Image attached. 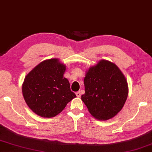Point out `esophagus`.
I'll return each instance as SVG.
<instances>
[{
    "mask_svg": "<svg viewBox=\"0 0 152 152\" xmlns=\"http://www.w3.org/2000/svg\"><path fill=\"white\" fill-rule=\"evenodd\" d=\"M76 95L77 96V97H80V91H78V92H76Z\"/></svg>",
    "mask_w": 152,
    "mask_h": 152,
    "instance_id": "esophagus-1",
    "label": "esophagus"
}]
</instances>
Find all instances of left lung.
Instances as JSON below:
<instances>
[{"label": "left lung", "instance_id": "8db88e82", "mask_svg": "<svg viewBox=\"0 0 152 152\" xmlns=\"http://www.w3.org/2000/svg\"><path fill=\"white\" fill-rule=\"evenodd\" d=\"M81 99L99 120H110L123 107L129 94L127 80L116 65L101 59L86 71Z\"/></svg>", "mask_w": 152, "mask_h": 152}]
</instances>
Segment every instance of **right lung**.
<instances>
[{
	"label": "right lung",
	"instance_id": "obj_1",
	"mask_svg": "<svg viewBox=\"0 0 152 152\" xmlns=\"http://www.w3.org/2000/svg\"><path fill=\"white\" fill-rule=\"evenodd\" d=\"M66 65L57 58L46 59L26 76L22 85L24 100L29 108L42 118H53L61 113L76 97L64 76Z\"/></svg>",
	"mask_w": 152,
	"mask_h": 152
}]
</instances>
